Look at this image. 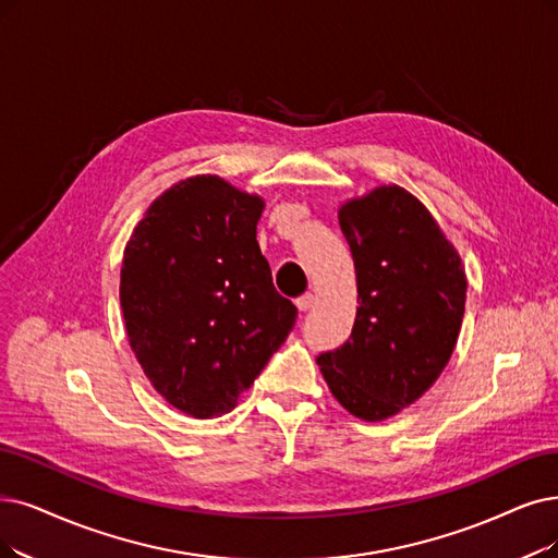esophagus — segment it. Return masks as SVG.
<instances>
[{
	"label": "esophagus",
	"mask_w": 558,
	"mask_h": 558,
	"mask_svg": "<svg viewBox=\"0 0 558 558\" xmlns=\"http://www.w3.org/2000/svg\"><path fill=\"white\" fill-rule=\"evenodd\" d=\"M314 304H316V295H314V293H306V295H302V298L298 300V308L302 311V314H306V311L314 308Z\"/></svg>",
	"instance_id": "34e87169"
}]
</instances>
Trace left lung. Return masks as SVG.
Instances as JSON below:
<instances>
[{
    "mask_svg": "<svg viewBox=\"0 0 558 558\" xmlns=\"http://www.w3.org/2000/svg\"><path fill=\"white\" fill-rule=\"evenodd\" d=\"M356 272L350 339L318 356L333 398L356 418L385 421L426 393L462 327L466 277L430 210L400 185L339 208Z\"/></svg>",
    "mask_w": 558,
    "mask_h": 558,
    "instance_id": "obj_1",
    "label": "left lung"
}]
</instances>
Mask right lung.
Here are the masks:
<instances>
[{"mask_svg": "<svg viewBox=\"0 0 558 558\" xmlns=\"http://www.w3.org/2000/svg\"><path fill=\"white\" fill-rule=\"evenodd\" d=\"M263 208L225 178L192 175L155 198L125 244L130 348L153 389L194 418L231 412L298 318L258 247Z\"/></svg>", "mask_w": 558, "mask_h": 558, "instance_id": "right-lung-1", "label": "right lung"}]
</instances>
